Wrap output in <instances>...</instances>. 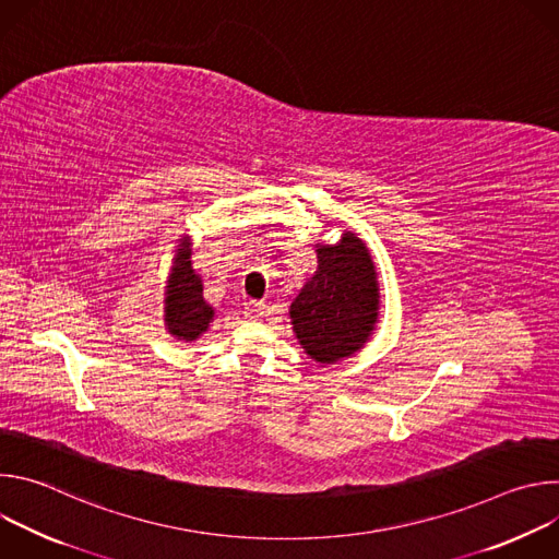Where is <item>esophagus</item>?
<instances>
[{"instance_id":"obj_1","label":"esophagus","mask_w":559,"mask_h":559,"mask_svg":"<svg viewBox=\"0 0 559 559\" xmlns=\"http://www.w3.org/2000/svg\"><path fill=\"white\" fill-rule=\"evenodd\" d=\"M243 313H246V318H261L265 313V305L261 300H250V302H246Z\"/></svg>"}]
</instances>
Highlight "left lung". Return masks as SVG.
I'll use <instances>...</instances> for the list:
<instances>
[{
	"instance_id": "1",
	"label": "left lung",
	"mask_w": 559,
	"mask_h": 559,
	"mask_svg": "<svg viewBox=\"0 0 559 559\" xmlns=\"http://www.w3.org/2000/svg\"><path fill=\"white\" fill-rule=\"evenodd\" d=\"M316 272L289 307L305 354L334 365L356 354L378 321V281L367 246L345 231L336 246L316 243Z\"/></svg>"
}]
</instances>
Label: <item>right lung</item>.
<instances>
[{
  "label": "right lung",
  "instance_id": "add662e5",
  "mask_svg": "<svg viewBox=\"0 0 559 559\" xmlns=\"http://www.w3.org/2000/svg\"><path fill=\"white\" fill-rule=\"evenodd\" d=\"M166 328L179 341H197L214 321V307L203 298V281L192 270L190 238L183 236L166 287Z\"/></svg>",
  "mask_w": 559,
  "mask_h": 559
}]
</instances>
